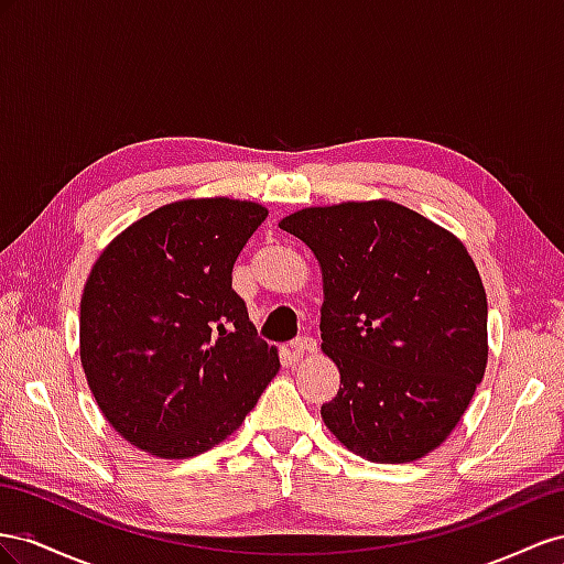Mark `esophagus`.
Instances as JSON below:
<instances>
[{
  "instance_id": "obj_1",
  "label": "esophagus",
  "mask_w": 564,
  "mask_h": 564,
  "mask_svg": "<svg viewBox=\"0 0 564 564\" xmlns=\"http://www.w3.org/2000/svg\"><path fill=\"white\" fill-rule=\"evenodd\" d=\"M293 351L297 354V357H304V354H314L316 351V340L310 335L297 337V340L293 343Z\"/></svg>"
}]
</instances>
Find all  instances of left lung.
<instances>
[{"instance_id": "left-lung-1", "label": "left lung", "mask_w": 564, "mask_h": 564, "mask_svg": "<svg viewBox=\"0 0 564 564\" xmlns=\"http://www.w3.org/2000/svg\"><path fill=\"white\" fill-rule=\"evenodd\" d=\"M321 267V351L340 390L321 406L333 437L373 463L446 442L485 378L487 293L452 231L392 200L304 207L279 221Z\"/></svg>"}]
</instances>
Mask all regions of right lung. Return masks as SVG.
Masks as SVG:
<instances>
[{
	"label": "right lung",
	"mask_w": 564,
	"mask_h": 564,
	"mask_svg": "<svg viewBox=\"0 0 564 564\" xmlns=\"http://www.w3.org/2000/svg\"><path fill=\"white\" fill-rule=\"evenodd\" d=\"M269 210L252 200L167 203L118 234L79 300V361L106 421L155 458L221 444L279 373L231 271Z\"/></svg>",
	"instance_id": "right-lung-1"
}]
</instances>
